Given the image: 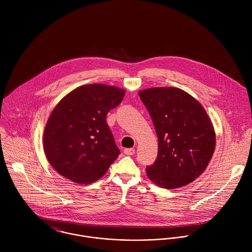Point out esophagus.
Returning a JSON list of instances; mask_svg holds the SVG:
<instances>
[{
	"mask_svg": "<svg viewBox=\"0 0 252 252\" xmlns=\"http://www.w3.org/2000/svg\"><path fill=\"white\" fill-rule=\"evenodd\" d=\"M124 153L128 156L130 155H134L135 154V149L134 148H125L124 149Z\"/></svg>",
	"mask_w": 252,
	"mask_h": 252,
	"instance_id": "34e87169",
	"label": "esophagus"
}]
</instances>
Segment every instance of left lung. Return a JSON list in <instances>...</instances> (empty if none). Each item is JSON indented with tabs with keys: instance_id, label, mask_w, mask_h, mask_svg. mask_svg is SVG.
<instances>
[{
	"instance_id": "8db88e82",
	"label": "left lung",
	"mask_w": 252,
	"mask_h": 252,
	"mask_svg": "<svg viewBox=\"0 0 252 252\" xmlns=\"http://www.w3.org/2000/svg\"><path fill=\"white\" fill-rule=\"evenodd\" d=\"M152 119L158 155L146 167L148 179L174 189L197 179L206 170L216 148L213 123L202 105L176 87H155L139 92Z\"/></svg>"
}]
</instances>
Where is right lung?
<instances>
[{
    "label": "right lung",
    "instance_id": "obj_1",
    "mask_svg": "<svg viewBox=\"0 0 252 252\" xmlns=\"http://www.w3.org/2000/svg\"><path fill=\"white\" fill-rule=\"evenodd\" d=\"M125 90L87 84L66 95L51 112L43 133V149L53 169L76 183L102 178L120 154L107 124Z\"/></svg>",
    "mask_w": 252,
    "mask_h": 252
}]
</instances>
